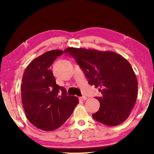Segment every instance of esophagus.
<instances>
[{
	"instance_id": "34e87169",
	"label": "esophagus",
	"mask_w": 154,
	"mask_h": 154,
	"mask_svg": "<svg viewBox=\"0 0 154 154\" xmlns=\"http://www.w3.org/2000/svg\"><path fill=\"white\" fill-rule=\"evenodd\" d=\"M87 97L86 96H81V97H79V100H87Z\"/></svg>"
}]
</instances>
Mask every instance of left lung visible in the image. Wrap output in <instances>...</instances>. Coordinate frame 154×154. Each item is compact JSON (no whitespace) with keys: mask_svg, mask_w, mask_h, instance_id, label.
Segmentation results:
<instances>
[{"mask_svg":"<svg viewBox=\"0 0 154 154\" xmlns=\"http://www.w3.org/2000/svg\"><path fill=\"white\" fill-rule=\"evenodd\" d=\"M73 57L88 79L99 88L101 97H95L100 109L93 118L107 126L122 124L128 118L136 103L138 82L131 65L116 52L68 48L64 51Z\"/></svg>","mask_w":154,"mask_h":154,"instance_id":"obj_1","label":"left lung"}]
</instances>
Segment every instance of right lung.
<instances>
[{"label":"right lung","mask_w":154,"mask_h":154,"mask_svg":"<svg viewBox=\"0 0 154 154\" xmlns=\"http://www.w3.org/2000/svg\"><path fill=\"white\" fill-rule=\"evenodd\" d=\"M63 51H47L28 64L23 75L21 96L26 116L41 130L51 131L64 124L79 103L76 96H68L56 84L49 67Z\"/></svg>","instance_id":"add662e5"}]
</instances>
